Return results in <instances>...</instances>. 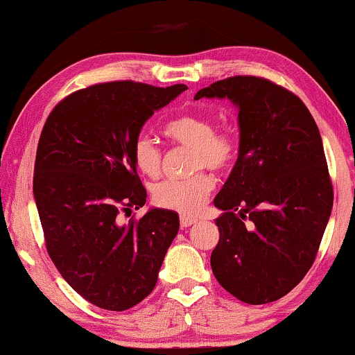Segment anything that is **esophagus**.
<instances>
[{"instance_id":"obj_1","label":"esophagus","mask_w":355,"mask_h":355,"mask_svg":"<svg viewBox=\"0 0 355 355\" xmlns=\"http://www.w3.org/2000/svg\"><path fill=\"white\" fill-rule=\"evenodd\" d=\"M196 222H198V218H194V217H186V216L181 217V227H182V229H186V227H191L192 224H196Z\"/></svg>"}]
</instances>
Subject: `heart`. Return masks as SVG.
I'll return each instance as SVG.
<instances>
[{"mask_svg":"<svg viewBox=\"0 0 355 355\" xmlns=\"http://www.w3.org/2000/svg\"><path fill=\"white\" fill-rule=\"evenodd\" d=\"M164 135L179 146L194 150V171L209 168L224 171L234 163L237 143L230 133H216V125L200 113H184L164 125ZM131 157L139 173L156 178L161 171V150L148 135H138L131 144ZM214 191V179L207 174L186 181H163L153 187V200L159 207L184 216L200 212Z\"/></svg>","mask_w":355,"mask_h":355,"instance_id":"obj_1","label":"heart"}]
</instances>
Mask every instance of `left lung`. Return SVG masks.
Instances as JSON below:
<instances>
[{
	"instance_id": "left-lung-1",
	"label": "left lung",
	"mask_w": 355,
	"mask_h": 355,
	"mask_svg": "<svg viewBox=\"0 0 355 355\" xmlns=\"http://www.w3.org/2000/svg\"><path fill=\"white\" fill-rule=\"evenodd\" d=\"M200 98H227L239 110V157L214 199L222 211L214 277L243 303H271L304 278L329 222L334 196L321 135L306 105L266 78L218 80Z\"/></svg>"
}]
</instances>
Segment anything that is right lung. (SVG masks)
<instances>
[{
	"mask_svg": "<svg viewBox=\"0 0 355 355\" xmlns=\"http://www.w3.org/2000/svg\"><path fill=\"white\" fill-rule=\"evenodd\" d=\"M186 89L92 85L64 98L42 128L33 191L47 252L73 291L102 309L125 311L146 298L178 235L174 211L151 207L128 224L120 214L146 204L133 139Z\"/></svg>",
	"mask_w": 355,
	"mask_h": 355,
	"instance_id": "right-lung-1",
	"label": "right lung"
}]
</instances>
